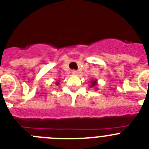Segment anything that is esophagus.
<instances>
[{"label":"esophagus","instance_id":"esophagus-1","mask_svg":"<svg viewBox=\"0 0 149 149\" xmlns=\"http://www.w3.org/2000/svg\"><path fill=\"white\" fill-rule=\"evenodd\" d=\"M72 74H73V75H76L77 74V71H76V70H72Z\"/></svg>","mask_w":149,"mask_h":149}]
</instances>
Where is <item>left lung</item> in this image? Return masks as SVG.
<instances>
[{
    "label": "left lung",
    "mask_w": 149,
    "mask_h": 149,
    "mask_svg": "<svg viewBox=\"0 0 149 149\" xmlns=\"http://www.w3.org/2000/svg\"><path fill=\"white\" fill-rule=\"evenodd\" d=\"M97 84V79H92L91 81V84H90L89 88H95V91H97V88H96V85Z\"/></svg>",
    "instance_id": "obj_1"
}]
</instances>
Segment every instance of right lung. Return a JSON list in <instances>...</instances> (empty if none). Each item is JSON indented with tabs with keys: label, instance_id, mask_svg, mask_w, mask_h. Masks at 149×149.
Returning <instances> with one entry per match:
<instances>
[{
	"label": "right lung",
	"instance_id": "obj_1",
	"mask_svg": "<svg viewBox=\"0 0 149 149\" xmlns=\"http://www.w3.org/2000/svg\"><path fill=\"white\" fill-rule=\"evenodd\" d=\"M56 85H58V84H59V82H58V81H56Z\"/></svg>",
	"mask_w": 149,
	"mask_h": 149
}]
</instances>
